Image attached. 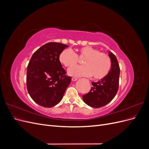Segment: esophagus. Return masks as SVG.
Listing matches in <instances>:
<instances>
[{
    "label": "esophagus",
    "instance_id": "esophagus-1",
    "mask_svg": "<svg viewBox=\"0 0 149 149\" xmlns=\"http://www.w3.org/2000/svg\"><path fill=\"white\" fill-rule=\"evenodd\" d=\"M77 79H78L77 78H74V77L72 78V81H76Z\"/></svg>",
    "mask_w": 149,
    "mask_h": 149
}]
</instances>
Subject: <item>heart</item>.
Here are the masks:
<instances>
[{
  "mask_svg": "<svg viewBox=\"0 0 149 149\" xmlns=\"http://www.w3.org/2000/svg\"><path fill=\"white\" fill-rule=\"evenodd\" d=\"M84 58V65L70 68L68 73L73 76H90L96 79L104 78L111 68V60L107 53L100 52L99 49L91 47H83L76 53L70 49L62 51L59 60L66 67H71L78 61L77 58Z\"/></svg>",
  "mask_w": 149,
  "mask_h": 149,
  "instance_id": "b5f03b06",
  "label": "heart"
}]
</instances>
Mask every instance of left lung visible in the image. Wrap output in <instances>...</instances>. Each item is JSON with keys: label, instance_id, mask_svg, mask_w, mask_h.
I'll list each match as a JSON object with an SVG mask.
<instances>
[{"label": "left lung", "instance_id": "left-lung-1", "mask_svg": "<svg viewBox=\"0 0 149 149\" xmlns=\"http://www.w3.org/2000/svg\"><path fill=\"white\" fill-rule=\"evenodd\" d=\"M109 56L112 63L109 74L97 82H91L93 86L90 91L83 95L84 102L91 107L99 108L107 104L118 93L120 68L114 54L109 52Z\"/></svg>", "mask_w": 149, "mask_h": 149}]
</instances>
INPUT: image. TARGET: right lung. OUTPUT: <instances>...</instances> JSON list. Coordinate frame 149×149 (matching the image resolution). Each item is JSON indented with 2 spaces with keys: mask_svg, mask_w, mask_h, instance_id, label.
I'll return each instance as SVG.
<instances>
[{
  "mask_svg": "<svg viewBox=\"0 0 149 149\" xmlns=\"http://www.w3.org/2000/svg\"><path fill=\"white\" fill-rule=\"evenodd\" d=\"M68 45L49 42L38 48L31 56L26 70V88L31 99L40 106L52 107L62 100L71 78L59 60Z\"/></svg>",
  "mask_w": 149,
  "mask_h": 149,
  "instance_id": "obj_1",
  "label": "right lung"
}]
</instances>
